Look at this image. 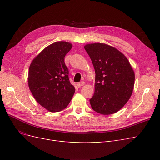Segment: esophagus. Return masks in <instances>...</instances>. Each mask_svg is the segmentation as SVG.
I'll return each mask as SVG.
<instances>
[{"mask_svg": "<svg viewBox=\"0 0 160 160\" xmlns=\"http://www.w3.org/2000/svg\"><path fill=\"white\" fill-rule=\"evenodd\" d=\"M84 85H85L84 81H80L78 83H77V86H78L79 88H80V87H81V86H83Z\"/></svg>", "mask_w": 160, "mask_h": 160, "instance_id": "34e87169", "label": "esophagus"}]
</instances>
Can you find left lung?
I'll return each mask as SVG.
<instances>
[{
    "label": "left lung",
    "instance_id": "8db88e82",
    "mask_svg": "<svg viewBox=\"0 0 160 160\" xmlns=\"http://www.w3.org/2000/svg\"><path fill=\"white\" fill-rule=\"evenodd\" d=\"M95 71V93L89 99L92 109L110 115L122 109L132 94L135 74L129 61L115 48L93 43L85 46Z\"/></svg>",
    "mask_w": 160,
    "mask_h": 160
}]
</instances>
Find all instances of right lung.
<instances>
[{
    "mask_svg": "<svg viewBox=\"0 0 160 160\" xmlns=\"http://www.w3.org/2000/svg\"><path fill=\"white\" fill-rule=\"evenodd\" d=\"M71 48L67 42L52 43L33 59L28 70V83L33 97L51 112L66 108L75 91L65 63V57Z\"/></svg>",
    "mask_w": 160,
    "mask_h": 160,
    "instance_id": "add662e5",
    "label": "right lung"
}]
</instances>
